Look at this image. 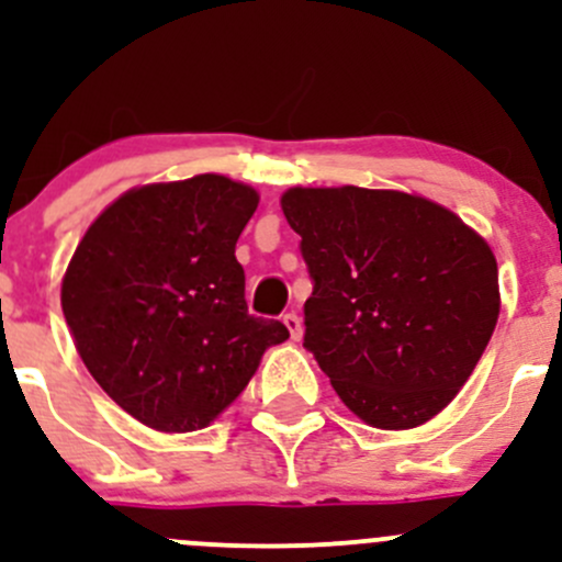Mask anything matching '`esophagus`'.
<instances>
[{
  "label": "esophagus",
  "instance_id": "obj_1",
  "mask_svg": "<svg viewBox=\"0 0 562 562\" xmlns=\"http://www.w3.org/2000/svg\"><path fill=\"white\" fill-rule=\"evenodd\" d=\"M283 325H286L292 341H300V338H303V319H300L294 311H292V314H283Z\"/></svg>",
  "mask_w": 562,
  "mask_h": 562
}]
</instances>
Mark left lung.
I'll return each mask as SVG.
<instances>
[{
  "label": "left lung",
  "instance_id": "left-lung-1",
  "mask_svg": "<svg viewBox=\"0 0 562 562\" xmlns=\"http://www.w3.org/2000/svg\"><path fill=\"white\" fill-rule=\"evenodd\" d=\"M314 292L303 347L376 429H415L453 402L499 316L497 259L431 199L371 188H289Z\"/></svg>",
  "mask_w": 562,
  "mask_h": 562
}]
</instances>
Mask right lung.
<instances>
[{"label": "right lung", "mask_w": 562, "mask_h": 562, "mask_svg": "<svg viewBox=\"0 0 562 562\" xmlns=\"http://www.w3.org/2000/svg\"><path fill=\"white\" fill-rule=\"evenodd\" d=\"M259 204L224 175L122 193L81 237L63 314L100 387L138 424L186 435L213 424L289 338L248 314L235 246Z\"/></svg>", "instance_id": "add662e5"}]
</instances>
